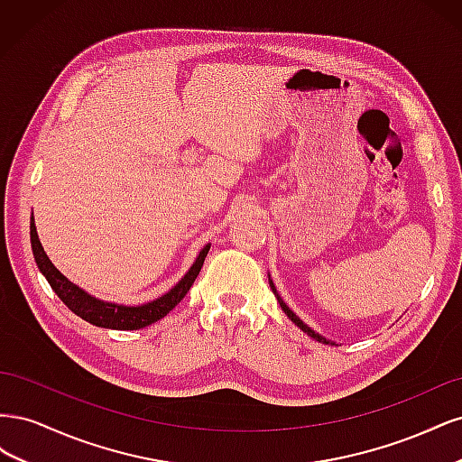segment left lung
Segmentation results:
<instances>
[{"instance_id": "8db88e82", "label": "left lung", "mask_w": 462, "mask_h": 462, "mask_svg": "<svg viewBox=\"0 0 462 462\" xmlns=\"http://www.w3.org/2000/svg\"><path fill=\"white\" fill-rule=\"evenodd\" d=\"M270 287H272V291H273V295L277 297V302H279V306H282V310H283V312L287 314V318H289V319L292 321V324H295V326H299V328H300V329H302V331H304L306 335H310V337H312V339H316V341H319V343H326V345H335L333 341H329V339H326V337H321V335H319V333H316L314 329H310V328H309V326H306V324H304V321H302V319H300V318H299V316H297L295 312H292V310L289 309V306H287V304L283 302V299L277 295V289H275V285H273V282H272V279H270Z\"/></svg>"}]
</instances>
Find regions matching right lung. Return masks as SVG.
<instances>
[{"label": "right lung", "instance_id": "obj_1", "mask_svg": "<svg viewBox=\"0 0 462 462\" xmlns=\"http://www.w3.org/2000/svg\"><path fill=\"white\" fill-rule=\"evenodd\" d=\"M31 245H32V254L40 272L48 279V283L55 291V295L67 304V309L73 310L82 319L90 321L92 326L107 328V329H141L170 314L175 306L183 300V297L192 287L194 279L199 277L204 258L208 256V250H209V245H206L200 250L197 260H194V263L190 265V270L185 273V277H180V282L160 299L150 300L141 306H125L116 302H104L100 299L88 295L85 289H80L75 283L69 282V279L50 262L44 248H42L36 226H34V217H31Z\"/></svg>", "mask_w": 462, "mask_h": 462}]
</instances>
